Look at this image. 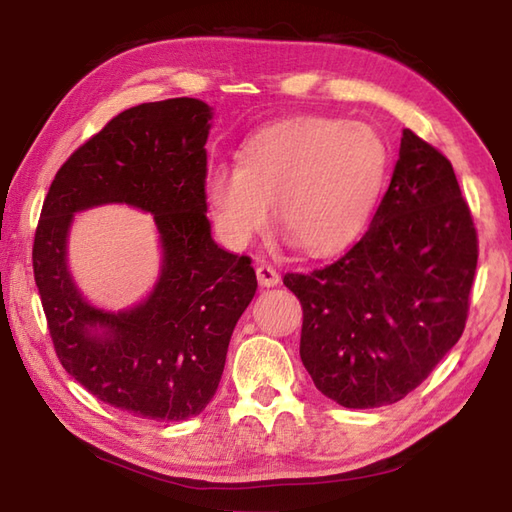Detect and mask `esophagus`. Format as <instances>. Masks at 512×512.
<instances>
[{
    "label": "esophagus",
    "instance_id": "obj_1",
    "mask_svg": "<svg viewBox=\"0 0 512 512\" xmlns=\"http://www.w3.org/2000/svg\"><path fill=\"white\" fill-rule=\"evenodd\" d=\"M256 276H258V283L263 287H274L280 283V274L276 271V267H271L269 263H260L256 267Z\"/></svg>",
    "mask_w": 512,
    "mask_h": 512
}]
</instances>
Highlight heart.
<instances>
[{
  "label": "heart",
  "instance_id": "b5f03b06",
  "mask_svg": "<svg viewBox=\"0 0 512 512\" xmlns=\"http://www.w3.org/2000/svg\"><path fill=\"white\" fill-rule=\"evenodd\" d=\"M389 172V148L371 125L291 117L265 125L236 165L207 170L203 194L216 227L245 247L274 221L302 252L336 256L367 229Z\"/></svg>",
  "mask_w": 512,
  "mask_h": 512
}]
</instances>
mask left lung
<instances>
[{
	"label": "left lung",
	"mask_w": 512,
	"mask_h": 512,
	"mask_svg": "<svg viewBox=\"0 0 512 512\" xmlns=\"http://www.w3.org/2000/svg\"><path fill=\"white\" fill-rule=\"evenodd\" d=\"M477 254L451 161L404 130L360 241L336 263L283 278L302 305L300 360L318 391L375 409L420 387L466 327Z\"/></svg>",
	"instance_id": "obj_1"
}]
</instances>
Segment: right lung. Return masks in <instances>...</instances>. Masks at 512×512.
Masks as SVG:
<instances>
[{
    "mask_svg": "<svg viewBox=\"0 0 512 512\" xmlns=\"http://www.w3.org/2000/svg\"><path fill=\"white\" fill-rule=\"evenodd\" d=\"M210 119L190 97L123 110L61 165L35 232V283L59 362L95 398L145 420L179 422L210 404L258 287L252 258L212 241ZM103 202L150 211L164 247L149 300L117 315L92 308L65 265L71 214Z\"/></svg>",
    "mask_w": 512,
    "mask_h": 512,
    "instance_id": "1",
    "label": "right lung"
}]
</instances>
